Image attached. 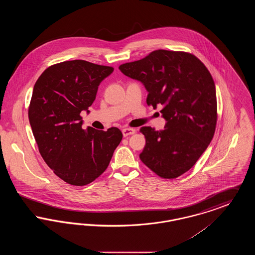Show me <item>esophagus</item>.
I'll return each mask as SVG.
<instances>
[{"mask_svg":"<svg viewBox=\"0 0 255 255\" xmlns=\"http://www.w3.org/2000/svg\"><path fill=\"white\" fill-rule=\"evenodd\" d=\"M135 133V130L133 128H124L122 129V133H123V136H128V135H131Z\"/></svg>","mask_w":255,"mask_h":255,"instance_id":"34e87169","label":"esophagus"}]
</instances>
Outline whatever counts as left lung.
I'll return each mask as SVG.
<instances>
[{
	"mask_svg": "<svg viewBox=\"0 0 255 255\" xmlns=\"http://www.w3.org/2000/svg\"><path fill=\"white\" fill-rule=\"evenodd\" d=\"M120 70L143 83L147 105H162L167 122L159 131L140 128L146 144L139 158L160 178L180 177L193 167L215 133L217 98L211 74L193 54L165 49L122 64Z\"/></svg>",
	"mask_w": 255,
	"mask_h": 255,
	"instance_id": "1",
	"label": "left lung"
}]
</instances>
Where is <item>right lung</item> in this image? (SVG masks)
I'll return each mask as SVG.
<instances>
[{
    "instance_id": "obj_1",
    "label": "right lung",
    "mask_w": 255,
    "mask_h": 255,
    "mask_svg": "<svg viewBox=\"0 0 255 255\" xmlns=\"http://www.w3.org/2000/svg\"><path fill=\"white\" fill-rule=\"evenodd\" d=\"M113 71V67L88 61H64L47 68L33 88L28 120L39 152L54 174L72 185L97 179L122 141L117 127L84 131L80 116Z\"/></svg>"
}]
</instances>
